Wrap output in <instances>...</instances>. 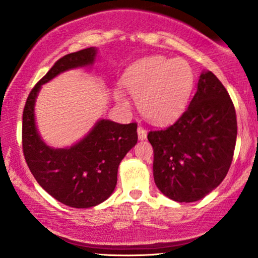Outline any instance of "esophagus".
<instances>
[{"label": "esophagus", "mask_w": 258, "mask_h": 258, "mask_svg": "<svg viewBox=\"0 0 258 258\" xmlns=\"http://www.w3.org/2000/svg\"><path fill=\"white\" fill-rule=\"evenodd\" d=\"M137 131H138V138L139 139H146L147 138V131L143 128V127L138 126Z\"/></svg>", "instance_id": "1"}]
</instances>
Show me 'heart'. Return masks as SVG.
I'll use <instances>...</instances> for the list:
<instances>
[{"label": "heart", "mask_w": 258, "mask_h": 258, "mask_svg": "<svg viewBox=\"0 0 258 258\" xmlns=\"http://www.w3.org/2000/svg\"><path fill=\"white\" fill-rule=\"evenodd\" d=\"M193 82V70L185 60L161 55L137 61L123 78L126 90L137 99L143 116L155 123L168 122L182 114Z\"/></svg>", "instance_id": "b5f03b06"}]
</instances>
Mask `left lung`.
<instances>
[{
  "label": "left lung",
  "instance_id": "obj_1",
  "mask_svg": "<svg viewBox=\"0 0 258 258\" xmlns=\"http://www.w3.org/2000/svg\"><path fill=\"white\" fill-rule=\"evenodd\" d=\"M236 112L226 87L211 72L203 73L190 104L171 126L152 130L153 174L162 194L193 203L227 176L235 149Z\"/></svg>",
  "mask_w": 258,
  "mask_h": 258
}]
</instances>
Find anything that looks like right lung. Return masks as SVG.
Segmentation results:
<instances>
[{
    "label": "right lung",
    "instance_id": "right-lung-1",
    "mask_svg": "<svg viewBox=\"0 0 258 258\" xmlns=\"http://www.w3.org/2000/svg\"><path fill=\"white\" fill-rule=\"evenodd\" d=\"M96 49L70 53L55 61L34 86L23 111L22 143L29 170L44 190L67 206L87 209L108 199L117 182V168L137 143V123L126 125L100 120L78 144L69 149H52L36 131L34 104L41 85L73 68L92 64Z\"/></svg>",
    "mask_w": 258,
    "mask_h": 258
}]
</instances>
